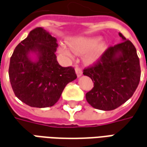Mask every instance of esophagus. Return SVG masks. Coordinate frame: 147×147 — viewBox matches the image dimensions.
Wrapping results in <instances>:
<instances>
[{
    "mask_svg": "<svg viewBox=\"0 0 147 147\" xmlns=\"http://www.w3.org/2000/svg\"><path fill=\"white\" fill-rule=\"evenodd\" d=\"M75 71H76V74H77V76H78V78H80V77L82 75V74H83V72H82V69L79 68L78 66H76Z\"/></svg>",
    "mask_w": 147,
    "mask_h": 147,
    "instance_id": "obj_1",
    "label": "esophagus"
}]
</instances>
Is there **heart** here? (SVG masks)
<instances>
[{
    "label": "heart",
    "instance_id": "b5f03b06",
    "mask_svg": "<svg viewBox=\"0 0 147 147\" xmlns=\"http://www.w3.org/2000/svg\"><path fill=\"white\" fill-rule=\"evenodd\" d=\"M68 43L69 47L61 44L59 48V52L67 57H72L73 52L78 55L85 54L84 61L87 64H93L97 62L107 48L106 43H99L98 38L73 37L69 39Z\"/></svg>",
    "mask_w": 147,
    "mask_h": 147
}]
</instances>
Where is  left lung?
<instances>
[{
  "mask_svg": "<svg viewBox=\"0 0 147 147\" xmlns=\"http://www.w3.org/2000/svg\"><path fill=\"white\" fill-rule=\"evenodd\" d=\"M109 47L94 66L84 69L94 83L85 98L94 109L111 111L131 98L140 81L141 69L136 49L130 40Z\"/></svg>",
  "mask_w": 147,
  "mask_h": 147,
  "instance_id": "obj_1",
  "label": "left lung"
}]
</instances>
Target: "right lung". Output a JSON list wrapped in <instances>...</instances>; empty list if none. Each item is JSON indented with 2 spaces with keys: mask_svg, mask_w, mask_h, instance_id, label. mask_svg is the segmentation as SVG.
<instances>
[{
  "mask_svg": "<svg viewBox=\"0 0 147 147\" xmlns=\"http://www.w3.org/2000/svg\"><path fill=\"white\" fill-rule=\"evenodd\" d=\"M56 38L42 28L32 30L16 46L10 59L9 75L16 96L34 108L55 105L65 85L77 78L73 67L57 61Z\"/></svg>",
  "mask_w": 147,
  "mask_h": 147,
  "instance_id": "add662e5",
  "label": "right lung"
}]
</instances>
